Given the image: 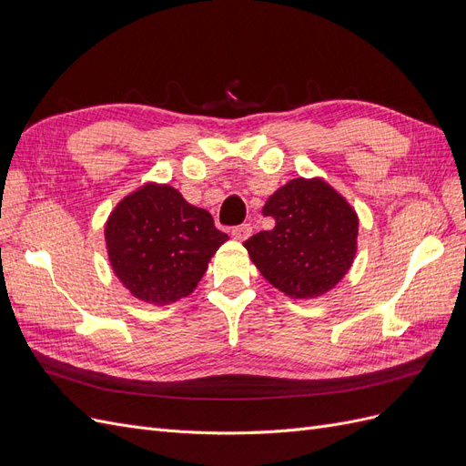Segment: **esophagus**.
<instances>
[{
    "instance_id": "34e87169",
    "label": "esophagus",
    "mask_w": 466,
    "mask_h": 466,
    "mask_svg": "<svg viewBox=\"0 0 466 466\" xmlns=\"http://www.w3.org/2000/svg\"><path fill=\"white\" fill-rule=\"evenodd\" d=\"M233 238L237 241H247V238L252 235V225L250 223H243V225H237V228L231 229Z\"/></svg>"
}]
</instances>
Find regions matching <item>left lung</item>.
Here are the masks:
<instances>
[{"label":"left lung","instance_id":"left-lung-1","mask_svg":"<svg viewBox=\"0 0 466 466\" xmlns=\"http://www.w3.org/2000/svg\"><path fill=\"white\" fill-rule=\"evenodd\" d=\"M274 218L270 231L245 241L250 260L274 288L293 299L332 289L354 262L358 216L322 178H293L262 208Z\"/></svg>","mask_w":466,"mask_h":466}]
</instances>
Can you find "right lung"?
<instances>
[{
    "instance_id": "add662e5",
    "label": "right lung",
    "mask_w": 466,
    "mask_h": 466,
    "mask_svg": "<svg viewBox=\"0 0 466 466\" xmlns=\"http://www.w3.org/2000/svg\"><path fill=\"white\" fill-rule=\"evenodd\" d=\"M105 238L112 270L126 289L146 303L167 305L194 291L229 237L177 188L149 182L115 208Z\"/></svg>"
}]
</instances>
